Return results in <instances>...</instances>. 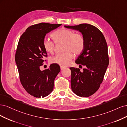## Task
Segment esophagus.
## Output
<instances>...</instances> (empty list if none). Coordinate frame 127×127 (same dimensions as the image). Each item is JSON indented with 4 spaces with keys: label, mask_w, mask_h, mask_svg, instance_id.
I'll return each mask as SVG.
<instances>
[{
    "label": "esophagus",
    "mask_w": 127,
    "mask_h": 127,
    "mask_svg": "<svg viewBox=\"0 0 127 127\" xmlns=\"http://www.w3.org/2000/svg\"><path fill=\"white\" fill-rule=\"evenodd\" d=\"M60 67H61V70H63V69H64L65 68H66L65 67H64V66H61Z\"/></svg>",
    "instance_id": "34e87169"
}]
</instances>
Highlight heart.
<instances>
[{"mask_svg":"<svg viewBox=\"0 0 127 127\" xmlns=\"http://www.w3.org/2000/svg\"><path fill=\"white\" fill-rule=\"evenodd\" d=\"M55 43H63V51L64 52L56 55L50 60L52 63L62 66H66L70 63L73 59L72 53L79 55L84 50L85 40L83 36L80 34H74L72 31L61 28L54 32L52 35ZM43 46L46 52L53 54L54 52V43L47 39H45Z\"/></svg>","mask_w":127,"mask_h":127,"instance_id":"obj_1","label":"heart"}]
</instances>
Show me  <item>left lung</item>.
I'll return each instance as SVG.
<instances>
[{
  "label": "left lung",
  "mask_w": 127,
  "mask_h": 127,
  "mask_svg": "<svg viewBox=\"0 0 127 127\" xmlns=\"http://www.w3.org/2000/svg\"><path fill=\"white\" fill-rule=\"evenodd\" d=\"M65 28L78 31L85 40L83 51L75 63L85 66L83 71L71 67V89L81 97L92 95L99 89L109 65L108 46L101 32L90 24H81Z\"/></svg>",
  "instance_id": "obj_1"
}]
</instances>
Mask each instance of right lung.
<instances>
[{
	"instance_id": "1",
	"label": "right lung",
	"mask_w": 127,
	"mask_h": 127,
	"mask_svg": "<svg viewBox=\"0 0 127 127\" xmlns=\"http://www.w3.org/2000/svg\"><path fill=\"white\" fill-rule=\"evenodd\" d=\"M62 24L41 23L27 28L20 36L15 55L20 82L31 95L44 97L53 91L54 80L60 72L58 64L41 71L44 58L47 56L43 42L46 35Z\"/></svg>"
}]
</instances>
